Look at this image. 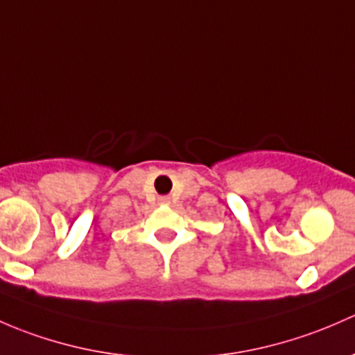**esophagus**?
Returning a JSON list of instances; mask_svg holds the SVG:
<instances>
[{"mask_svg":"<svg viewBox=\"0 0 355 355\" xmlns=\"http://www.w3.org/2000/svg\"><path fill=\"white\" fill-rule=\"evenodd\" d=\"M169 202H171L169 196H160V198H159V203H162V205H167Z\"/></svg>","mask_w":355,"mask_h":355,"instance_id":"34e87169","label":"esophagus"}]
</instances>
